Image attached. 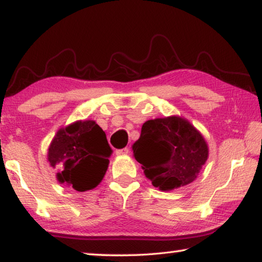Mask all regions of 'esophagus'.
<instances>
[{
	"mask_svg": "<svg viewBox=\"0 0 262 262\" xmlns=\"http://www.w3.org/2000/svg\"><path fill=\"white\" fill-rule=\"evenodd\" d=\"M128 152H129V148H128V147L123 148V149H118V150H115L116 155H127Z\"/></svg>",
	"mask_w": 262,
	"mask_h": 262,
	"instance_id": "esophagus-1",
	"label": "esophagus"
}]
</instances>
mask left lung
Here are the masks:
<instances>
[{"label": "left lung", "mask_w": 262, "mask_h": 262, "mask_svg": "<svg viewBox=\"0 0 262 262\" xmlns=\"http://www.w3.org/2000/svg\"><path fill=\"white\" fill-rule=\"evenodd\" d=\"M133 152L151 184L163 191L194 181L209 155L204 138L177 116L144 122Z\"/></svg>", "instance_id": "8db88e82"}]
</instances>
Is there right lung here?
Instances as JSON below:
<instances>
[{
	"mask_svg": "<svg viewBox=\"0 0 262 262\" xmlns=\"http://www.w3.org/2000/svg\"><path fill=\"white\" fill-rule=\"evenodd\" d=\"M112 152L105 132L89 120L58 132L49 148L48 160L57 170L60 183L82 192L100 183Z\"/></svg>",
	"mask_w": 262,
	"mask_h": 262,
	"instance_id": "obj_1",
	"label": "right lung"
}]
</instances>
